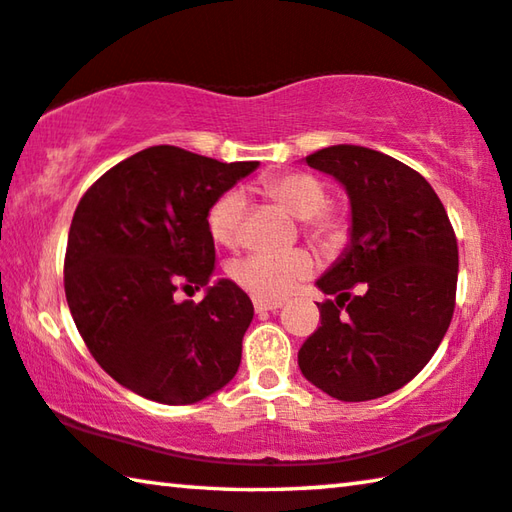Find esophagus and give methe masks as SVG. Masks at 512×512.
Masks as SVG:
<instances>
[{"label":"esophagus","mask_w":512,"mask_h":512,"mask_svg":"<svg viewBox=\"0 0 512 512\" xmlns=\"http://www.w3.org/2000/svg\"><path fill=\"white\" fill-rule=\"evenodd\" d=\"M253 303H255V310H257V312H276V310L282 308V303H278V301H262V299H255Z\"/></svg>","instance_id":"34e87169"}]
</instances>
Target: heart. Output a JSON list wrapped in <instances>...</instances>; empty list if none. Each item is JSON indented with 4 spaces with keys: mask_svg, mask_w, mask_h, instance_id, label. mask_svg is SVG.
<instances>
[{
    "mask_svg": "<svg viewBox=\"0 0 512 512\" xmlns=\"http://www.w3.org/2000/svg\"><path fill=\"white\" fill-rule=\"evenodd\" d=\"M264 195L285 209L289 216L303 220L305 234L326 248L345 241L347 223L340 213L326 209V186L308 172H287L262 183ZM243 197L227 193L213 204L209 213L211 236L220 246H236L241 236ZM315 269V257L308 250L294 248L282 253H253L234 266V278L259 299H282Z\"/></svg>",
    "mask_w": 512,
    "mask_h": 512,
    "instance_id": "heart-1",
    "label": "heart"
}]
</instances>
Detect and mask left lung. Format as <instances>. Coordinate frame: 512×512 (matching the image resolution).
<instances>
[{
	"instance_id": "8db88e82",
	"label": "left lung",
	"mask_w": 512,
	"mask_h": 512,
	"mask_svg": "<svg viewBox=\"0 0 512 512\" xmlns=\"http://www.w3.org/2000/svg\"><path fill=\"white\" fill-rule=\"evenodd\" d=\"M303 160L345 188L352 225L315 282L335 301L319 305L322 326L299 349V368L335 400H375L409 384L451 326L455 232L430 183L400 160L356 144Z\"/></svg>"
}]
</instances>
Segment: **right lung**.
Here are the masks:
<instances>
[{
	"mask_svg": "<svg viewBox=\"0 0 512 512\" xmlns=\"http://www.w3.org/2000/svg\"><path fill=\"white\" fill-rule=\"evenodd\" d=\"M257 165L158 144L114 165L80 200L66 301L91 356L128 391L193 404L234 379L255 310L236 282L211 285L209 211ZM179 284L208 292L200 304H177Z\"/></svg>",
	"mask_w": 512,
	"mask_h": 512,
	"instance_id": "right-lung-1",
	"label": "right lung"
}]
</instances>
